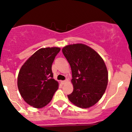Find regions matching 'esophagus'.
Segmentation results:
<instances>
[{"label": "esophagus", "mask_w": 132, "mask_h": 132, "mask_svg": "<svg viewBox=\"0 0 132 132\" xmlns=\"http://www.w3.org/2000/svg\"><path fill=\"white\" fill-rule=\"evenodd\" d=\"M68 81V79L64 80V81H61V84H65V83H66V82H67Z\"/></svg>", "instance_id": "obj_1"}]
</instances>
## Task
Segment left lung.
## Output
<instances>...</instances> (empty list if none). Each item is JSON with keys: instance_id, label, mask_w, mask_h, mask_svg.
Wrapping results in <instances>:
<instances>
[{"instance_id": "left-lung-1", "label": "left lung", "mask_w": 132, "mask_h": 132, "mask_svg": "<svg viewBox=\"0 0 132 132\" xmlns=\"http://www.w3.org/2000/svg\"><path fill=\"white\" fill-rule=\"evenodd\" d=\"M62 52L70 64L73 91L68 97L77 107L87 109L101 99L108 84V71L102 57L82 43L63 47Z\"/></svg>"}]
</instances>
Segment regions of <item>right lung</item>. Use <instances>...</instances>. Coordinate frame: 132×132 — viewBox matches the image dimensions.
<instances>
[{"mask_svg": "<svg viewBox=\"0 0 132 132\" xmlns=\"http://www.w3.org/2000/svg\"><path fill=\"white\" fill-rule=\"evenodd\" d=\"M61 48H40L24 63L17 78L18 89L28 105L43 108L51 102L59 83L53 78L51 66Z\"/></svg>", "mask_w": 132, "mask_h": 132, "instance_id": "add662e5", "label": "right lung"}]
</instances>
